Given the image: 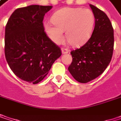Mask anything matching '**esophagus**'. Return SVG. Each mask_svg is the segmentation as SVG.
<instances>
[{
	"label": "esophagus",
	"instance_id": "obj_1",
	"mask_svg": "<svg viewBox=\"0 0 121 121\" xmlns=\"http://www.w3.org/2000/svg\"><path fill=\"white\" fill-rule=\"evenodd\" d=\"M69 52H70V50L68 48H61V52H62V54H66V53H69Z\"/></svg>",
	"mask_w": 121,
	"mask_h": 121
}]
</instances>
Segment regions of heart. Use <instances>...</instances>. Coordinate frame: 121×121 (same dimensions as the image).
<instances>
[{"instance_id": "obj_1", "label": "heart", "mask_w": 121, "mask_h": 121, "mask_svg": "<svg viewBox=\"0 0 121 121\" xmlns=\"http://www.w3.org/2000/svg\"><path fill=\"white\" fill-rule=\"evenodd\" d=\"M52 23L44 24V29L50 38L55 43L64 40L66 31L67 41L72 46L78 47L85 43L92 34L95 17L89 9L81 8H65L55 12Z\"/></svg>"}]
</instances>
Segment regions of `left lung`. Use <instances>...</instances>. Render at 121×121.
<instances>
[{
  "label": "left lung",
  "instance_id": "1",
  "mask_svg": "<svg viewBox=\"0 0 121 121\" xmlns=\"http://www.w3.org/2000/svg\"><path fill=\"white\" fill-rule=\"evenodd\" d=\"M95 22L92 36L78 49L72 50V62L68 69L72 76L82 83L100 76L111 60L113 51V29L107 15L90 5Z\"/></svg>",
  "mask_w": 121,
  "mask_h": 121
}]
</instances>
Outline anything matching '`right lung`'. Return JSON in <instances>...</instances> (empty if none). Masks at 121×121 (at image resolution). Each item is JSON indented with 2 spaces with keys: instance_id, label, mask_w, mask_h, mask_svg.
<instances>
[{
  "instance_id": "obj_1",
  "label": "right lung",
  "mask_w": 121,
  "mask_h": 121,
  "mask_svg": "<svg viewBox=\"0 0 121 121\" xmlns=\"http://www.w3.org/2000/svg\"><path fill=\"white\" fill-rule=\"evenodd\" d=\"M51 8L38 5L18 8L5 26L7 62L18 78L30 83L40 82L61 55L60 48L44 31V16Z\"/></svg>"
}]
</instances>
